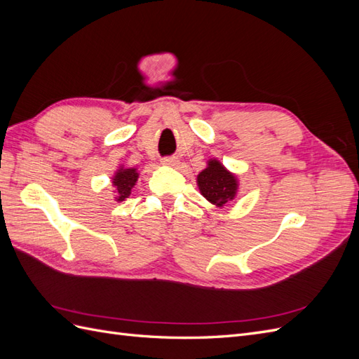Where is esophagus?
I'll use <instances>...</instances> for the list:
<instances>
[{"mask_svg": "<svg viewBox=\"0 0 359 359\" xmlns=\"http://www.w3.org/2000/svg\"><path fill=\"white\" fill-rule=\"evenodd\" d=\"M178 158L177 157H165V158H161V165L163 166H169V168H175V166H178Z\"/></svg>", "mask_w": 359, "mask_h": 359, "instance_id": "34e87169", "label": "esophagus"}]
</instances>
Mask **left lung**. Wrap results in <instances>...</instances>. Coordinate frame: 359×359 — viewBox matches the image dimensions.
<instances>
[{"label": "left lung", "mask_w": 359, "mask_h": 359, "mask_svg": "<svg viewBox=\"0 0 359 359\" xmlns=\"http://www.w3.org/2000/svg\"><path fill=\"white\" fill-rule=\"evenodd\" d=\"M198 187L202 196L217 208L233 201L240 191V178L236 173L224 168L219 158H210L206 161V168L199 172L196 178Z\"/></svg>", "instance_id": "8db88e82"}]
</instances>
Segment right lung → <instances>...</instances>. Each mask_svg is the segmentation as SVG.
<instances>
[{"label":"right lung","instance_id":"1","mask_svg":"<svg viewBox=\"0 0 359 359\" xmlns=\"http://www.w3.org/2000/svg\"><path fill=\"white\" fill-rule=\"evenodd\" d=\"M139 180V170L137 168H126L124 165L118 166V169L114 172L111 178V182L114 186V194L116 202L126 201L130 194H132V189L136 186Z\"/></svg>","mask_w":359,"mask_h":359}]
</instances>
